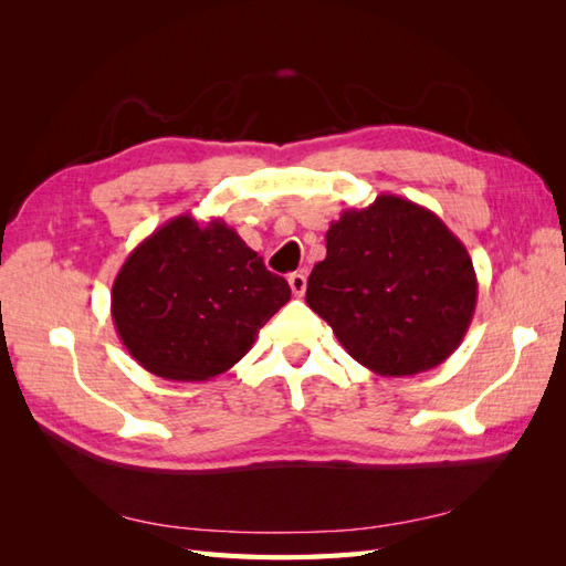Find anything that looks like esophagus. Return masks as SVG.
<instances>
[{
  "label": "esophagus",
  "instance_id": "34e87169",
  "mask_svg": "<svg viewBox=\"0 0 566 566\" xmlns=\"http://www.w3.org/2000/svg\"><path fill=\"white\" fill-rule=\"evenodd\" d=\"M287 283H290V290H293L295 297L304 295V290H306V276H304V273H290Z\"/></svg>",
  "mask_w": 566,
  "mask_h": 566
}]
</instances>
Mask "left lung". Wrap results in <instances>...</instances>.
<instances>
[{
  "label": "left lung",
  "mask_w": 566,
  "mask_h": 566,
  "mask_svg": "<svg viewBox=\"0 0 566 566\" xmlns=\"http://www.w3.org/2000/svg\"><path fill=\"white\" fill-rule=\"evenodd\" d=\"M325 250L306 281V304L358 364L403 378L458 349L474 316L476 276L465 245L434 212L382 193L342 212Z\"/></svg>",
  "instance_id": "8db88e82"
}]
</instances>
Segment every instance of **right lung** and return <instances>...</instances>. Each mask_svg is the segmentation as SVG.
I'll return each instance as SVG.
<instances>
[{
	"label": "right lung",
	"mask_w": 566,
	"mask_h": 566,
	"mask_svg": "<svg viewBox=\"0 0 566 566\" xmlns=\"http://www.w3.org/2000/svg\"><path fill=\"white\" fill-rule=\"evenodd\" d=\"M290 300L285 279L221 219L179 214L136 245L115 276L111 314L127 352L165 380L229 370Z\"/></svg>",
	"instance_id": "add662e5"
}]
</instances>
